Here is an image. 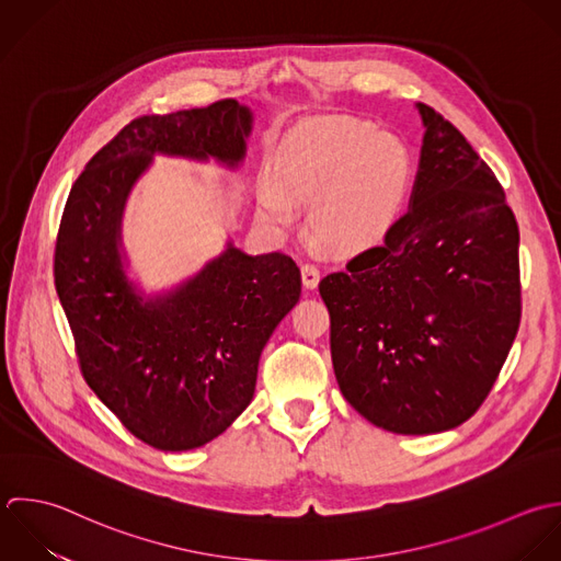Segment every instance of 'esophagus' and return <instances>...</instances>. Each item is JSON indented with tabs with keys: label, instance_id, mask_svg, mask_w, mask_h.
<instances>
[{
	"label": "esophagus",
	"instance_id": "obj_1",
	"mask_svg": "<svg viewBox=\"0 0 561 561\" xmlns=\"http://www.w3.org/2000/svg\"><path fill=\"white\" fill-rule=\"evenodd\" d=\"M319 277H321V273H319V266H317V264H310V262L301 264V279H304V286H306L308 290L317 288Z\"/></svg>",
	"mask_w": 561,
	"mask_h": 561
}]
</instances>
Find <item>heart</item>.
I'll list each match as a JSON object with an SVG mask.
<instances>
[{
  "label": "heart",
  "instance_id": "b5f03b06",
  "mask_svg": "<svg viewBox=\"0 0 561 561\" xmlns=\"http://www.w3.org/2000/svg\"><path fill=\"white\" fill-rule=\"evenodd\" d=\"M282 191L264 185L262 214L288 222L291 201L310 203V236L336 251L376 242L400 214L411 185L407 146L356 117L317 119L284 141L275 159Z\"/></svg>",
  "mask_w": 561,
  "mask_h": 561
}]
</instances>
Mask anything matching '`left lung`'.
<instances>
[{"label": "left lung", "instance_id": "obj_1", "mask_svg": "<svg viewBox=\"0 0 561 561\" xmlns=\"http://www.w3.org/2000/svg\"><path fill=\"white\" fill-rule=\"evenodd\" d=\"M411 209L385 242L321 279L345 400L398 435L444 433L490 396L520 328V231L503 185L442 113Z\"/></svg>", "mask_w": 561, "mask_h": 561}]
</instances>
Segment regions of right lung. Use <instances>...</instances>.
I'll list each match as a JSON object with an SVG mask.
<instances>
[{
    "mask_svg": "<svg viewBox=\"0 0 561 561\" xmlns=\"http://www.w3.org/2000/svg\"><path fill=\"white\" fill-rule=\"evenodd\" d=\"M251 122L236 100L135 117L91 157L60 216L54 284L82 378L157 450L205 446L249 407L260 354L299 301L301 273L284 253L247 255L229 242L198 275L144 299L122 266L124 203L154 152L236 168Z\"/></svg>",
    "mask_w": 561,
    "mask_h": 561,
    "instance_id": "obj_1",
    "label": "right lung"
}]
</instances>
